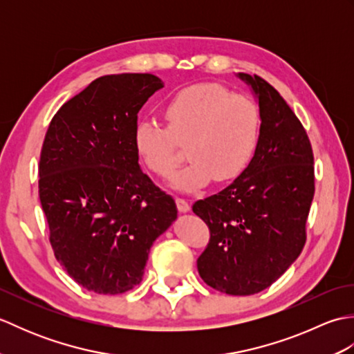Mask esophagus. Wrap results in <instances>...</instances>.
Listing matches in <instances>:
<instances>
[{
    "instance_id": "obj_1",
    "label": "esophagus",
    "mask_w": 354,
    "mask_h": 354,
    "mask_svg": "<svg viewBox=\"0 0 354 354\" xmlns=\"http://www.w3.org/2000/svg\"><path fill=\"white\" fill-rule=\"evenodd\" d=\"M175 202H176L178 209H179V212H181V213H187V212H189V209H190V204H189V202H187L185 199L176 198Z\"/></svg>"
}]
</instances>
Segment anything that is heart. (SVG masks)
Instances as JSON below:
<instances>
[{
	"label": "heart",
	"mask_w": 354,
	"mask_h": 354,
	"mask_svg": "<svg viewBox=\"0 0 354 354\" xmlns=\"http://www.w3.org/2000/svg\"><path fill=\"white\" fill-rule=\"evenodd\" d=\"M165 126L140 122L133 147L141 164L165 178L184 161L190 164L171 179L178 190L193 192L231 181L252 160L260 137V111L245 94H231L219 84H198L183 89L162 111Z\"/></svg>",
	"instance_id": "b5f03b06"
}]
</instances>
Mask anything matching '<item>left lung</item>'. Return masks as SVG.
I'll list each match as a JSON object with an SVG mask.
<instances>
[{
	"mask_svg": "<svg viewBox=\"0 0 354 354\" xmlns=\"http://www.w3.org/2000/svg\"><path fill=\"white\" fill-rule=\"evenodd\" d=\"M259 97L260 137L250 165L227 189L196 201L208 245L198 270L209 288L252 295L277 281L306 243L315 194L313 150L304 126L277 89L240 73Z\"/></svg>",
	"mask_w": 354,
	"mask_h": 354,
	"instance_id": "left-lung-1",
	"label": "left lung"
}]
</instances>
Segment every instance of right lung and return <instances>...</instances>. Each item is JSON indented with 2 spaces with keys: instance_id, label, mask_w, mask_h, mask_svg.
<instances>
[{
  "instance_id": "1",
  "label": "right lung",
  "mask_w": 354,
  "mask_h": 354,
  "mask_svg": "<svg viewBox=\"0 0 354 354\" xmlns=\"http://www.w3.org/2000/svg\"><path fill=\"white\" fill-rule=\"evenodd\" d=\"M164 82L150 73L93 80L51 118L39 158V199L55 257L86 290L140 284L150 246L176 205L138 165V112Z\"/></svg>"
}]
</instances>
